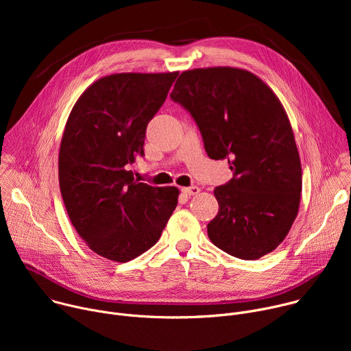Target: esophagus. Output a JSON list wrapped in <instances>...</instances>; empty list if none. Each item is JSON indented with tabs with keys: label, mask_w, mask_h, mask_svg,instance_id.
<instances>
[{
	"label": "esophagus",
	"mask_w": 351,
	"mask_h": 351,
	"mask_svg": "<svg viewBox=\"0 0 351 351\" xmlns=\"http://www.w3.org/2000/svg\"><path fill=\"white\" fill-rule=\"evenodd\" d=\"M182 191L186 195H195L199 193V189L197 186H190V187H182Z\"/></svg>",
	"instance_id": "34e87169"
}]
</instances>
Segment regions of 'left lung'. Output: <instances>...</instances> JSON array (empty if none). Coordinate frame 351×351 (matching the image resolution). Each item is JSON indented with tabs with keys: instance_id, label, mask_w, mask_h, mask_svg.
I'll use <instances>...</instances> for the list:
<instances>
[{
	"instance_id": "8db88e82",
	"label": "left lung",
	"mask_w": 351,
	"mask_h": 351,
	"mask_svg": "<svg viewBox=\"0 0 351 351\" xmlns=\"http://www.w3.org/2000/svg\"><path fill=\"white\" fill-rule=\"evenodd\" d=\"M171 98L202 132L211 160L233 178L214 190L218 215L210 240L240 260H258L287 236L302 198V162L287 114L271 87L245 69L184 71Z\"/></svg>"
}]
</instances>
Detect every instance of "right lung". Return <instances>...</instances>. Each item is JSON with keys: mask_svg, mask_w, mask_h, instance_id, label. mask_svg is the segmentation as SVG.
<instances>
[{"mask_svg": "<svg viewBox=\"0 0 351 351\" xmlns=\"http://www.w3.org/2000/svg\"><path fill=\"white\" fill-rule=\"evenodd\" d=\"M178 72L115 73L88 86L65 125L60 189L69 219L98 256L128 263L152 248L178 206L179 189L137 182L148 122Z\"/></svg>", "mask_w": 351, "mask_h": 351, "instance_id": "add662e5", "label": "right lung"}]
</instances>
